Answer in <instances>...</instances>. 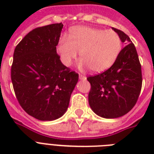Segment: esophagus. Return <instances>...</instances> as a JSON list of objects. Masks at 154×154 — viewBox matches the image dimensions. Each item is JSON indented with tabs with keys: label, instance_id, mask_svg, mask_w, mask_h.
Returning a JSON list of instances; mask_svg holds the SVG:
<instances>
[{
	"label": "esophagus",
	"instance_id": "1",
	"mask_svg": "<svg viewBox=\"0 0 154 154\" xmlns=\"http://www.w3.org/2000/svg\"><path fill=\"white\" fill-rule=\"evenodd\" d=\"M79 79L80 80H86V77H85L84 75L80 74L79 75Z\"/></svg>",
	"mask_w": 154,
	"mask_h": 154
}]
</instances>
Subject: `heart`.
<instances>
[{
  "mask_svg": "<svg viewBox=\"0 0 154 154\" xmlns=\"http://www.w3.org/2000/svg\"><path fill=\"white\" fill-rule=\"evenodd\" d=\"M122 39L116 31L89 26H77L70 30L69 37L59 41L57 51L62 62L70 66L82 59L81 68L89 67L92 72H101L109 69L118 57Z\"/></svg>",
  "mask_w": 154,
  "mask_h": 154,
  "instance_id": "heart-1",
  "label": "heart"
}]
</instances>
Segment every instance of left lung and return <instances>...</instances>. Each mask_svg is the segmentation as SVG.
I'll return each mask as SVG.
<instances>
[{"instance_id":"1","label":"left lung","mask_w":154,"mask_h":154,"mask_svg":"<svg viewBox=\"0 0 154 154\" xmlns=\"http://www.w3.org/2000/svg\"><path fill=\"white\" fill-rule=\"evenodd\" d=\"M112 29L126 45L109 69L87 78L91 85L90 108L104 118H117L129 112L137 101L142 85L141 65L136 48L128 35L115 28Z\"/></svg>"}]
</instances>
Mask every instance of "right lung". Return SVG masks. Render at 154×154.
Wrapping results in <instances>:
<instances>
[{"label": "right lung", "mask_w": 154, "mask_h": 154, "mask_svg": "<svg viewBox=\"0 0 154 154\" xmlns=\"http://www.w3.org/2000/svg\"><path fill=\"white\" fill-rule=\"evenodd\" d=\"M62 23L36 28L16 46L11 79L18 102L40 121H53L67 110L78 74L57 53Z\"/></svg>", "instance_id": "1"}]
</instances>
